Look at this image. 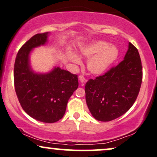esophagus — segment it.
<instances>
[{
	"label": "esophagus",
	"instance_id": "obj_1",
	"mask_svg": "<svg viewBox=\"0 0 157 157\" xmlns=\"http://www.w3.org/2000/svg\"><path fill=\"white\" fill-rule=\"evenodd\" d=\"M79 80H80V81L82 83H85L87 82V80L82 75H80V76H79Z\"/></svg>",
	"mask_w": 157,
	"mask_h": 157
}]
</instances>
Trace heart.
<instances>
[{"instance_id": "heart-1", "label": "heart", "mask_w": 157, "mask_h": 157, "mask_svg": "<svg viewBox=\"0 0 157 157\" xmlns=\"http://www.w3.org/2000/svg\"><path fill=\"white\" fill-rule=\"evenodd\" d=\"M80 54L85 58H90L87 63L88 70L93 75H101L113 64L118 57V50L114 45L105 41H96L82 47ZM69 60L75 64H80V59L77 55L69 52Z\"/></svg>"}]
</instances>
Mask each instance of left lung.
I'll use <instances>...</instances> for the list:
<instances>
[{
  "label": "left lung",
  "mask_w": 157,
  "mask_h": 157,
  "mask_svg": "<svg viewBox=\"0 0 157 157\" xmlns=\"http://www.w3.org/2000/svg\"><path fill=\"white\" fill-rule=\"evenodd\" d=\"M142 79L139 53L129 43L124 59L119 64L85 84V99L93 117L109 122L126 113L138 96Z\"/></svg>",
  "instance_id": "8db88e82"
}]
</instances>
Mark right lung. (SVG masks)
Instances as JSON below:
<instances>
[{
  "mask_svg": "<svg viewBox=\"0 0 157 157\" xmlns=\"http://www.w3.org/2000/svg\"><path fill=\"white\" fill-rule=\"evenodd\" d=\"M48 33L33 35L18 51L13 69L17 96L24 111L35 120L46 123L64 117L71 96L78 88L77 75L59 67L45 75L35 74L29 65L33 48L45 44Z\"/></svg>",
  "mask_w": 157,
  "mask_h": 157,
  "instance_id": "1",
  "label": "right lung"
}]
</instances>
